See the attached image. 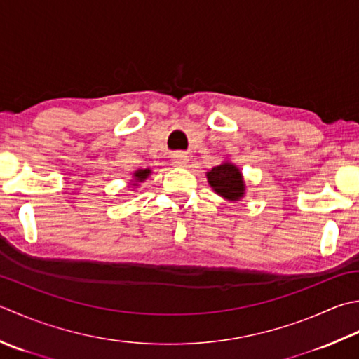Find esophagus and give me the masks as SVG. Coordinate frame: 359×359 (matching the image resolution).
I'll return each instance as SVG.
<instances>
[{"label":"esophagus","mask_w":359,"mask_h":359,"mask_svg":"<svg viewBox=\"0 0 359 359\" xmlns=\"http://www.w3.org/2000/svg\"><path fill=\"white\" fill-rule=\"evenodd\" d=\"M171 158H172V163L175 166H185L188 163V156L185 152H174Z\"/></svg>","instance_id":"esophagus-1"}]
</instances>
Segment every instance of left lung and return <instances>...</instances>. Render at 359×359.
<instances>
[{"instance_id": "1", "label": "left lung", "mask_w": 359, "mask_h": 359, "mask_svg": "<svg viewBox=\"0 0 359 359\" xmlns=\"http://www.w3.org/2000/svg\"><path fill=\"white\" fill-rule=\"evenodd\" d=\"M210 187L222 199L230 202L241 201L245 196V182L244 175L235 163L224 160L221 165L212 168L205 172Z\"/></svg>"}]
</instances>
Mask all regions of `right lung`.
Masks as SVG:
<instances>
[{
    "label": "right lung",
    "mask_w": 359,
    "mask_h": 359,
    "mask_svg": "<svg viewBox=\"0 0 359 359\" xmlns=\"http://www.w3.org/2000/svg\"><path fill=\"white\" fill-rule=\"evenodd\" d=\"M151 174H152L151 168H146V170H137L135 172L132 174V179H130L129 187H130V188H138L140 184H143V182H144L147 177H149Z\"/></svg>",
    "instance_id": "right-lung-1"
}]
</instances>
